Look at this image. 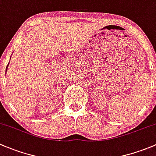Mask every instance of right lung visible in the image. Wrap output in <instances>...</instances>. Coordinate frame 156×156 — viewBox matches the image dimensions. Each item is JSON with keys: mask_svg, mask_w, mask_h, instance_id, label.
Here are the masks:
<instances>
[{"mask_svg": "<svg viewBox=\"0 0 156 156\" xmlns=\"http://www.w3.org/2000/svg\"><path fill=\"white\" fill-rule=\"evenodd\" d=\"M8 65H9V64H8L7 66H6V70H7V67H8Z\"/></svg>", "mask_w": 156, "mask_h": 156, "instance_id": "1", "label": "right lung"}]
</instances>
